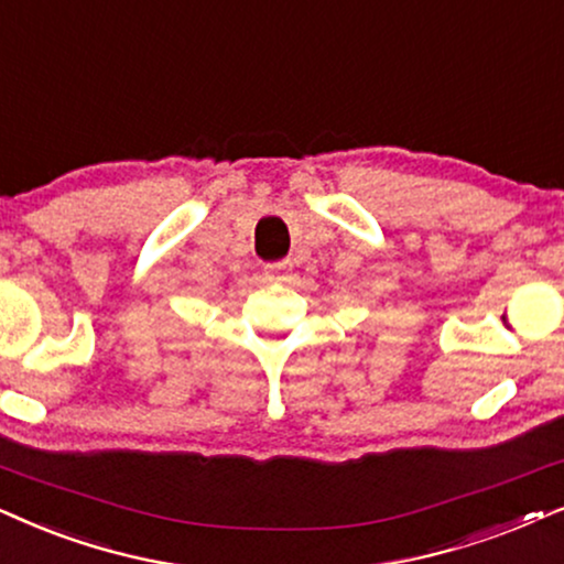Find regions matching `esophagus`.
<instances>
[{"instance_id":"obj_1","label":"esophagus","mask_w":564,"mask_h":564,"mask_svg":"<svg viewBox=\"0 0 564 564\" xmlns=\"http://www.w3.org/2000/svg\"><path fill=\"white\" fill-rule=\"evenodd\" d=\"M290 261H274V264H267L264 269H267V274L269 276H280V274H284V272H290Z\"/></svg>"}]
</instances>
